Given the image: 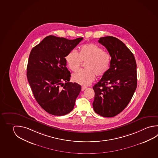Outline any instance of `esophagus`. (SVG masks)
<instances>
[{"label":"esophagus","instance_id":"1","mask_svg":"<svg viewBox=\"0 0 158 158\" xmlns=\"http://www.w3.org/2000/svg\"><path fill=\"white\" fill-rule=\"evenodd\" d=\"M86 88H87V87H86V86H82V88H81V90H82V91H84L85 89H86Z\"/></svg>","mask_w":158,"mask_h":158}]
</instances>
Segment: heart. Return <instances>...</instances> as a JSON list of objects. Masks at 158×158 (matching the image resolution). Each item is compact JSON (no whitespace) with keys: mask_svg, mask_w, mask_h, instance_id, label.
Here are the masks:
<instances>
[{"mask_svg":"<svg viewBox=\"0 0 158 158\" xmlns=\"http://www.w3.org/2000/svg\"><path fill=\"white\" fill-rule=\"evenodd\" d=\"M66 60L69 69L76 72L80 68L82 62L85 69L74 73L72 79L81 85H89L96 78L101 77L109 69L111 57L107 52L95 44L89 43L81 46L79 53L72 49L66 56Z\"/></svg>","mask_w":158,"mask_h":158,"instance_id":"b5f03b06","label":"heart"}]
</instances>
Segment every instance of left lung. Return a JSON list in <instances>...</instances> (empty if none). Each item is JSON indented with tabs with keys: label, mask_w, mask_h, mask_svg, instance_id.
Returning a JSON list of instances; mask_svg holds the SVG:
<instances>
[{
	"label": "left lung",
	"mask_w": 158,
	"mask_h": 158,
	"mask_svg": "<svg viewBox=\"0 0 158 158\" xmlns=\"http://www.w3.org/2000/svg\"><path fill=\"white\" fill-rule=\"evenodd\" d=\"M111 60L110 69L93 87L94 110L106 118L114 117L127 106L137 86L136 63L134 56L124 43L112 36L101 37Z\"/></svg>",
	"instance_id": "obj_1"
}]
</instances>
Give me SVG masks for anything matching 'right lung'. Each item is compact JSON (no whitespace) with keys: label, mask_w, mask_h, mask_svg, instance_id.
<instances>
[{"label":"right lung","mask_w":158,"mask_h":158,"mask_svg":"<svg viewBox=\"0 0 158 158\" xmlns=\"http://www.w3.org/2000/svg\"><path fill=\"white\" fill-rule=\"evenodd\" d=\"M82 40L49 35L30 53L27 68L29 83L38 104L51 115H65L74 108L81 86L69 82L71 73L65 57Z\"/></svg>","instance_id":"obj_1"}]
</instances>
